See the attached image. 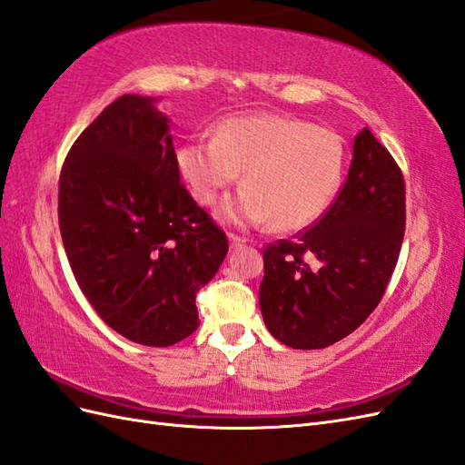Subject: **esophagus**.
Listing matches in <instances>:
<instances>
[{
  "label": "esophagus",
  "mask_w": 465,
  "mask_h": 465,
  "mask_svg": "<svg viewBox=\"0 0 465 465\" xmlns=\"http://www.w3.org/2000/svg\"><path fill=\"white\" fill-rule=\"evenodd\" d=\"M228 240H230V247L232 249H237V247H242V245H245V237H242V235H235V233H230L228 235Z\"/></svg>",
  "instance_id": "1"
}]
</instances>
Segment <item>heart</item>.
I'll list each match as a JSON object with an SVG mask.
<instances>
[{"label": "heart", "instance_id": "heart-1", "mask_svg": "<svg viewBox=\"0 0 465 465\" xmlns=\"http://www.w3.org/2000/svg\"><path fill=\"white\" fill-rule=\"evenodd\" d=\"M177 169L204 206L214 204L243 171V189L220 206V220L298 232L335 203L347 173V145L337 132L302 118L242 114L220 123L212 140L179 145Z\"/></svg>", "mask_w": 465, "mask_h": 465}]
</instances>
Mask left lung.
Segmentation results:
<instances>
[{
  "label": "left lung",
  "mask_w": 465,
  "mask_h": 465,
  "mask_svg": "<svg viewBox=\"0 0 465 465\" xmlns=\"http://www.w3.org/2000/svg\"><path fill=\"white\" fill-rule=\"evenodd\" d=\"M405 183L368 128L352 143L347 181L313 228L262 251L261 313L292 349H325L374 312L400 257Z\"/></svg>",
  "instance_id": "1"
}]
</instances>
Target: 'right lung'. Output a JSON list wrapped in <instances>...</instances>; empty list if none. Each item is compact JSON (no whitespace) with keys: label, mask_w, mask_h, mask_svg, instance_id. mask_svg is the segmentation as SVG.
<instances>
[{"label":"right lung","mask_w":465,"mask_h":465,"mask_svg":"<svg viewBox=\"0 0 465 465\" xmlns=\"http://www.w3.org/2000/svg\"><path fill=\"white\" fill-rule=\"evenodd\" d=\"M155 97L123 95L74 142L58 220L75 281L101 320L145 347L198 327L196 292L228 237L181 184L169 118Z\"/></svg>","instance_id":"add662e5"}]
</instances>
